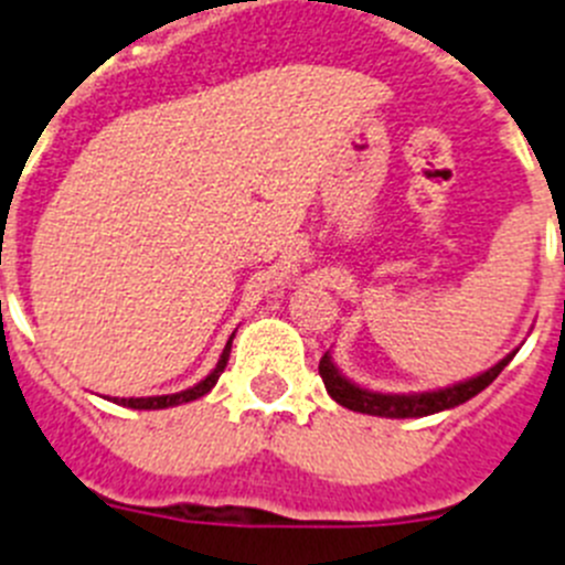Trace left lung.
Listing matches in <instances>:
<instances>
[{"instance_id": "obj_1", "label": "left lung", "mask_w": 565, "mask_h": 565, "mask_svg": "<svg viewBox=\"0 0 565 565\" xmlns=\"http://www.w3.org/2000/svg\"><path fill=\"white\" fill-rule=\"evenodd\" d=\"M518 353V348L512 353L501 359L498 364H492L489 371L478 373L472 379H463V382L450 384V387H438V391H424V393H379L367 391V387H359L351 379L342 376L337 364H333L331 351L319 359V376L326 382V391L331 393V398L342 407L353 413H367V416H382V418H422L433 416V413L452 411L458 404L469 402L472 396L489 387L495 382L498 373L512 362V356Z\"/></svg>"}]
</instances>
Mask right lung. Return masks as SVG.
<instances>
[{"instance_id":"add662e5","label":"right lung","mask_w":565,"mask_h":565,"mask_svg":"<svg viewBox=\"0 0 565 565\" xmlns=\"http://www.w3.org/2000/svg\"><path fill=\"white\" fill-rule=\"evenodd\" d=\"M234 339V333H232ZM232 339L226 342V348H223L221 359H217V364H214V371L209 373L203 382H198L194 387H189V391H181V393H169V396H147V398H113V402L124 404V407H132V411H163V407H174V404H186V402H194V398L206 396L209 391H212L214 384H217V379H221V373L226 371V362H228V353H232Z\"/></svg>"}]
</instances>
